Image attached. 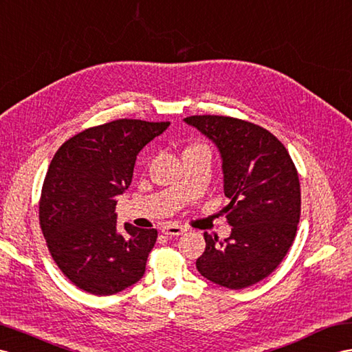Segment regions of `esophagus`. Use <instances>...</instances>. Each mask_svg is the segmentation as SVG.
<instances>
[{
	"label": "esophagus",
	"instance_id": "obj_1",
	"mask_svg": "<svg viewBox=\"0 0 352 352\" xmlns=\"http://www.w3.org/2000/svg\"><path fill=\"white\" fill-rule=\"evenodd\" d=\"M184 232H186V229L182 228V226H178V224H166V226L162 228V233H164V235H166V236H170V238L183 235Z\"/></svg>",
	"mask_w": 352,
	"mask_h": 352
}]
</instances>
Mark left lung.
Listing matches in <instances>:
<instances>
[{
    "mask_svg": "<svg viewBox=\"0 0 352 352\" xmlns=\"http://www.w3.org/2000/svg\"><path fill=\"white\" fill-rule=\"evenodd\" d=\"M184 122L217 146L223 160L228 239L204 233L206 247L196 260L214 284L242 290L270 275L290 250L300 219L297 169L275 135L228 116H190Z\"/></svg>",
    "mask_w": 352,
    "mask_h": 352,
    "instance_id": "obj_1",
    "label": "left lung"
}]
</instances>
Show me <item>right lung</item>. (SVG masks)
Here are the masks:
<instances>
[{
  "instance_id": "add662e5",
  "label": "right lung",
  "mask_w": 352,
  "mask_h": 352,
  "mask_svg": "<svg viewBox=\"0 0 352 352\" xmlns=\"http://www.w3.org/2000/svg\"><path fill=\"white\" fill-rule=\"evenodd\" d=\"M169 122L119 119L65 141L53 156L40 197V226L58 267L95 296L138 283L156 229L124 223L117 232L116 197L131 186L137 155Z\"/></svg>"
}]
</instances>
